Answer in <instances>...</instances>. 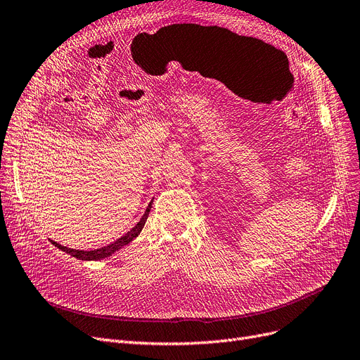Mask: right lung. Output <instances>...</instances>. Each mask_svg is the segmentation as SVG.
Here are the masks:
<instances>
[{
    "label": "right lung",
    "instance_id": "right-lung-1",
    "mask_svg": "<svg viewBox=\"0 0 360 360\" xmlns=\"http://www.w3.org/2000/svg\"><path fill=\"white\" fill-rule=\"evenodd\" d=\"M151 205H153V202L148 205V207H146L145 214L142 215L141 221L135 225V227H133L130 231H127L123 237L117 238V240H115L114 243H111V245H108V246H103V248H99V249H95V250H77V249H71V248L62 246V245H59V243H56V242H53V240H50V242H51L53 245H55L58 249L66 252V254H70L71 257H74V258H77V259H82V261H98V259H103V258H106V257H111V255L114 254V252H117L118 249H122L123 246L129 245V243L133 240V238H136V237L139 236V233H141L142 229H143L146 218H148V215H150Z\"/></svg>",
    "mask_w": 360,
    "mask_h": 360
}]
</instances>
